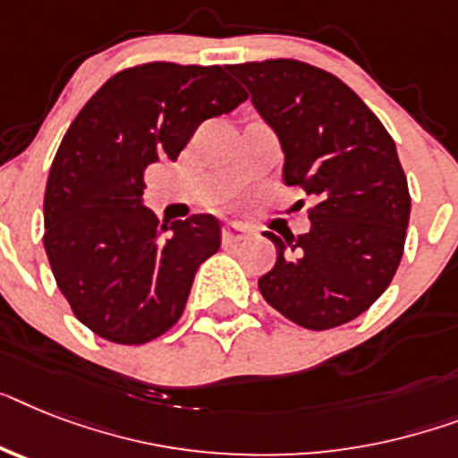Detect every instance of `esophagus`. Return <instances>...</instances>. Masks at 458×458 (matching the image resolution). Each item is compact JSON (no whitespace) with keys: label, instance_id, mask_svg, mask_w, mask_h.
Wrapping results in <instances>:
<instances>
[{"label":"esophagus","instance_id":"1","mask_svg":"<svg viewBox=\"0 0 458 458\" xmlns=\"http://www.w3.org/2000/svg\"><path fill=\"white\" fill-rule=\"evenodd\" d=\"M248 233H250V232H248V226H245V225H238V222H229V225H225V229H222V241H225L226 245L238 243V241H243Z\"/></svg>","mask_w":458,"mask_h":458}]
</instances>
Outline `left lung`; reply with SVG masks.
I'll use <instances>...</instances> for the list:
<instances>
[{"mask_svg":"<svg viewBox=\"0 0 458 458\" xmlns=\"http://www.w3.org/2000/svg\"><path fill=\"white\" fill-rule=\"evenodd\" d=\"M232 74L281 140L285 184L316 199L309 233L267 232L276 264L259 293L306 330L349 323L379 300L403 259L411 203L395 142L320 67L278 58L232 65Z\"/></svg>","mask_w":458,"mask_h":458,"instance_id":"obj_1","label":"left lung"}]
</instances>
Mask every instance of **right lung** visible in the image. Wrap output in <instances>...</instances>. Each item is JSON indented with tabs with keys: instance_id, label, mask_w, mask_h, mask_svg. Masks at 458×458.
<instances>
[{
	"instance_id": "obj_1",
	"label": "right lung",
	"mask_w": 458,
	"mask_h": 458,
	"mask_svg": "<svg viewBox=\"0 0 458 458\" xmlns=\"http://www.w3.org/2000/svg\"><path fill=\"white\" fill-rule=\"evenodd\" d=\"M248 98L220 65L147 63L100 86L67 128L44 194V248L60 293L98 337L147 344L180 320L220 222L158 225L145 168L175 161L206 119Z\"/></svg>"
}]
</instances>
